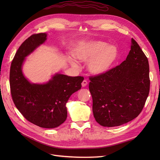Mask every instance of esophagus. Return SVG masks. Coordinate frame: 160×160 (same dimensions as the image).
Wrapping results in <instances>:
<instances>
[{
    "mask_svg": "<svg viewBox=\"0 0 160 160\" xmlns=\"http://www.w3.org/2000/svg\"><path fill=\"white\" fill-rule=\"evenodd\" d=\"M88 81H87L86 80H84L83 82H82V83H81L82 87H83V88H85V87H86L87 85H88Z\"/></svg>",
    "mask_w": 160,
    "mask_h": 160,
    "instance_id": "esophagus-1",
    "label": "esophagus"
}]
</instances>
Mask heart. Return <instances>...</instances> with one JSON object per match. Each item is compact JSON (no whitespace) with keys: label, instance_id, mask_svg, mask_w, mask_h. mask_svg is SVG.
<instances>
[{"label":"heart","instance_id":"heart-1","mask_svg":"<svg viewBox=\"0 0 160 160\" xmlns=\"http://www.w3.org/2000/svg\"><path fill=\"white\" fill-rule=\"evenodd\" d=\"M118 49L115 45L93 41L80 43L71 51V55L75 59L82 62H86L87 69L90 73L95 75H102L109 71L114 65L118 57ZM68 62L77 68L76 62L68 58Z\"/></svg>","mask_w":160,"mask_h":160}]
</instances>
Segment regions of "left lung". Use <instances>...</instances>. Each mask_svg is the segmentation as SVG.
Instances as JSON below:
<instances>
[{"label":"left lung","instance_id":"obj_1","mask_svg":"<svg viewBox=\"0 0 160 160\" xmlns=\"http://www.w3.org/2000/svg\"><path fill=\"white\" fill-rule=\"evenodd\" d=\"M149 71L148 58L132 38L126 59L105 73L90 78L96 122L103 127H115L137 118L149 95Z\"/></svg>","mask_w":160,"mask_h":160}]
</instances>
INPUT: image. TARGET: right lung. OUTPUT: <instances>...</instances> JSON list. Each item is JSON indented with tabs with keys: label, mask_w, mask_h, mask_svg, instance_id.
I'll list each match as a JSON object with an SVG mask.
<instances>
[{
	"label": "right lung",
	"mask_w": 160,
	"mask_h": 160,
	"mask_svg": "<svg viewBox=\"0 0 160 160\" xmlns=\"http://www.w3.org/2000/svg\"><path fill=\"white\" fill-rule=\"evenodd\" d=\"M47 34H35L18 48L12 61L10 86L13 102L28 122L43 128H55L67 117L66 104L72 93L81 88L83 77L57 73L44 83H33L22 72L26 57L44 43Z\"/></svg>",
	"instance_id": "1"
}]
</instances>
